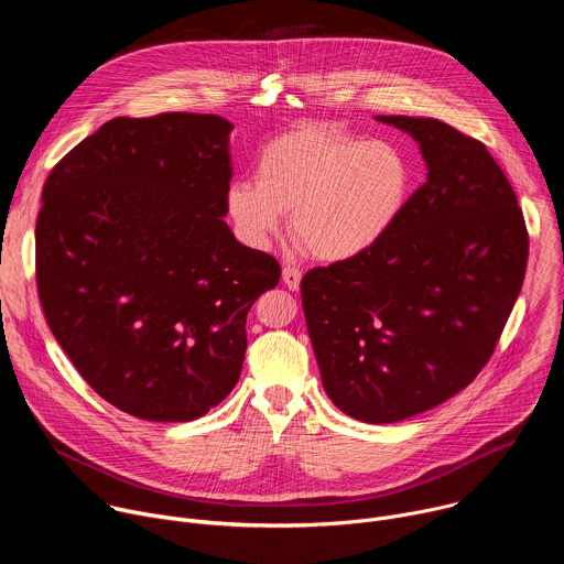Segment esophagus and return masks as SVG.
I'll return each instance as SVG.
<instances>
[{
  "label": "esophagus",
  "instance_id": "obj_1",
  "mask_svg": "<svg viewBox=\"0 0 564 564\" xmlns=\"http://www.w3.org/2000/svg\"><path fill=\"white\" fill-rule=\"evenodd\" d=\"M283 283L290 288V290H299L301 285V272L292 265H285L283 268Z\"/></svg>",
  "mask_w": 564,
  "mask_h": 564
}]
</instances>
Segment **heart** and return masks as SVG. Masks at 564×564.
<instances>
[{"instance_id":"1","label":"heart","mask_w":564,"mask_h":564,"mask_svg":"<svg viewBox=\"0 0 564 564\" xmlns=\"http://www.w3.org/2000/svg\"><path fill=\"white\" fill-rule=\"evenodd\" d=\"M409 189V160L394 144L307 124L263 147L257 178L229 185L227 212L238 236L259 250L292 212V234L312 257L348 261L379 243Z\"/></svg>"}]
</instances>
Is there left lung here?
<instances>
[{"label":"left lung","instance_id":"8db88e82","mask_svg":"<svg viewBox=\"0 0 564 564\" xmlns=\"http://www.w3.org/2000/svg\"><path fill=\"white\" fill-rule=\"evenodd\" d=\"M377 120L413 135L426 183L370 250L310 270L301 301L333 404L392 424L440 406L487 366L522 290L529 234L479 140L435 118Z\"/></svg>","mask_w":564,"mask_h":564}]
</instances>
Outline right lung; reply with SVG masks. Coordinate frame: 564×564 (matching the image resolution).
Returning a JSON list of instances; mask_svg holds the SVG:
<instances>
[{"mask_svg": "<svg viewBox=\"0 0 564 564\" xmlns=\"http://www.w3.org/2000/svg\"><path fill=\"white\" fill-rule=\"evenodd\" d=\"M231 122L113 118L48 174L35 225L46 324L85 381L147 422H192L243 368L274 257L227 223Z\"/></svg>", "mask_w": 564, "mask_h": 564, "instance_id": "1", "label": "right lung"}]
</instances>
